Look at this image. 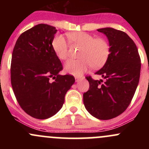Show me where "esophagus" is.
I'll list each match as a JSON object with an SVG mask.
<instances>
[{
    "instance_id": "esophagus-1",
    "label": "esophagus",
    "mask_w": 149,
    "mask_h": 149,
    "mask_svg": "<svg viewBox=\"0 0 149 149\" xmlns=\"http://www.w3.org/2000/svg\"><path fill=\"white\" fill-rule=\"evenodd\" d=\"M75 79H76V81L78 82V81H79L81 79V77H76V78H75Z\"/></svg>"
}]
</instances>
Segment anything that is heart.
I'll return each instance as SVG.
<instances>
[{
    "label": "heart",
    "mask_w": 149,
    "mask_h": 149,
    "mask_svg": "<svg viewBox=\"0 0 149 149\" xmlns=\"http://www.w3.org/2000/svg\"><path fill=\"white\" fill-rule=\"evenodd\" d=\"M68 37L72 43L81 47V49L79 54L81 59L69 60L65 63L64 70L66 73L81 76L90 66L99 68L104 65L110 53V46L106 40L96 39L84 31L70 33ZM52 47L60 60L67 59L69 55L68 45L63 36H55L52 42Z\"/></svg>",
    "instance_id": "heart-1"
}]
</instances>
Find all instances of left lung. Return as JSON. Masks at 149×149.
Returning a JSON list of instances; mask_svg holds the SVG:
<instances>
[{
    "instance_id": "left-lung-1",
    "label": "left lung",
    "mask_w": 149,
    "mask_h": 149,
    "mask_svg": "<svg viewBox=\"0 0 149 149\" xmlns=\"http://www.w3.org/2000/svg\"><path fill=\"white\" fill-rule=\"evenodd\" d=\"M97 31L107 37L110 53L95 73L104 81L86 78L89 89L84 93V104L94 118L109 120L123 113L130 104L139 82L141 58L136 44L124 31L110 27Z\"/></svg>"
}]
</instances>
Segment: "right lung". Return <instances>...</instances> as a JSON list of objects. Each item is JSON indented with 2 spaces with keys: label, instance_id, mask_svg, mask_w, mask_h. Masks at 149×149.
I'll return each instance as SVG.
<instances>
[{
  "label": "right lung",
  "instance_id": "1",
  "mask_svg": "<svg viewBox=\"0 0 149 149\" xmlns=\"http://www.w3.org/2000/svg\"><path fill=\"white\" fill-rule=\"evenodd\" d=\"M56 32L50 25H36L19 36L12 53L10 81L13 92L22 109L37 119L55 115L75 82L73 76L59 74L63 65L52 47Z\"/></svg>",
  "mask_w": 149,
  "mask_h": 149
}]
</instances>
